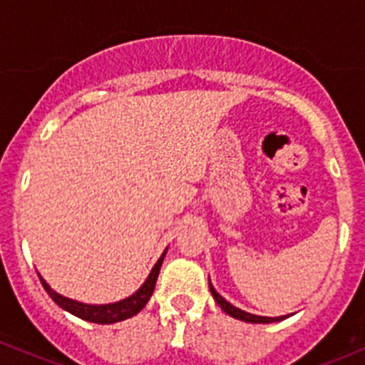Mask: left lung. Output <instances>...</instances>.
<instances>
[{
    "label": "left lung",
    "instance_id": "left-lung-1",
    "mask_svg": "<svg viewBox=\"0 0 365 365\" xmlns=\"http://www.w3.org/2000/svg\"><path fill=\"white\" fill-rule=\"evenodd\" d=\"M209 288H210V294H212L214 301L217 302V304L221 306V309H223L225 313H229L230 317H234V319H240V321H245V322H252V324H270V322H279L282 321V319H286L288 315H282V317H259V315H252V313H247L243 312V309L236 308V306H232L230 302L225 301L223 297H221L220 294H217L216 290H214V286L209 282Z\"/></svg>",
    "mask_w": 365,
    "mask_h": 365
}]
</instances>
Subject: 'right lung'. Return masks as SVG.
I'll return each mask as SVG.
<instances>
[{"mask_svg":"<svg viewBox=\"0 0 365 365\" xmlns=\"http://www.w3.org/2000/svg\"><path fill=\"white\" fill-rule=\"evenodd\" d=\"M163 257H165V252H163L162 257L156 261V264L153 267L151 274H149V277L145 279L144 284H142L140 288L131 295V297H125L122 299V301L113 302V304H84V302H77L73 301V299L63 297L61 294L53 292L52 288H50L48 282L44 281L41 275L39 279H41V284L44 286V290H46V294L52 297V301L56 302L57 306H61L63 309L70 312L71 315L79 317V319H83V321L95 322V324H113V322L125 321V319H129V317L136 315V313L140 312V309L148 304L153 292H155V284L160 274V267H162L163 263Z\"/></svg>","mask_w":365,"mask_h":365,"instance_id":"add662e5","label":"right lung"}]
</instances>
